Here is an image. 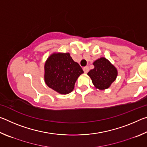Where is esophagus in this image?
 <instances>
[{
	"mask_svg": "<svg viewBox=\"0 0 147 147\" xmlns=\"http://www.w3.org/2000/svg\"><path fill=\"white\" fill-rule=\"evenodd\" d=\"M83 70H84V73H88V71H89V67H88V66H86V67H84L83 68Z\"/></svg>",
	"mask_w": 147,
	"mask_h": 147,
	"instance_id": "obj_1",
	"label": "esophagus"
}]
</instances>
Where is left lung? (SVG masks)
I'll return each instance as SVG.
<instances>
[{
    "mask_svg": "<svg viewBox=\"0 0 147 147\" xmlns=\"http://www.w3.org/2000/svg\"><path fill=\"white\" fill-rule=\"evenodd\" d=\"M93 64L94 69L88 72V75L91 78L94 86L99 90L109 88L117 78V69L104 57L96 59Z\"/></svg>",
    "mask_w": 147,
    "mask_h": 147,
    "instance_id": "left-lung-1",
    "label": "left lung"
}]
</instances>
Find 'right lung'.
I'll use <instances>...</instances> for the list:
<instances>
[{
  "label": "right lung",
  "instance_id": "add662e5",
  "mask_svg": "<svg viewBox=\"0 0 147 147\" xmlns=\"http://www.w3.org/2000/svg\"><path fill=\"white\" fill-rule=\"evenodd\" d=\"M44 80L47 86L57 93L69 94L73 91L74 84L82 69L72 59L69 53H54L45 63Z\"/></svg>",
  "mask_w": 147,
  "mask_h": 147
}]
</instances>
